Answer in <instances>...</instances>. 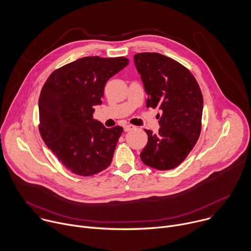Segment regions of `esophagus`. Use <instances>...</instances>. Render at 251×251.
I'll return each mask as SVG.
<instances>
[{
  "label": "esophagus",
  "mask_w": 251,
  "mask_h": 251,
  "mask_svg": "<svg viewBox=\"0 0 251 251\" xmlns=\"http://www.w3.org/2000/svg\"><path fill=\"white\" fill-rule=\"evenodd\" d=\"M134 129H136V126H134V125H125L124 126V131L125 132H129V131L134 130Z\"/></svg>",
  "instance_id": "obj_1"
}]
</instances>
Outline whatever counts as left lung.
<instances>
[{"instance_id":"8db88e82","label":"left lung","mask_w":251,"mask_h":251,"mask_svg":"<svg viewBox=\"0 0 251 251\" xmlns=\"http://www.w3.org/2000/svg\"><path fill=\"white\" fill-rule=\"evenodd\" d=\"M149 98L147 107L161 109L159 134L145 130L148 142L140 154L145 165L167 171L180 165L195 147L201 130L202 94L191 71L158 52L134 55Z\"/></svg>"}]
</instances>
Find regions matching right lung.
Here are the masks:
<instances>
[{"label": "right lung", "mask_w": 251, "mask_h": 251, "mask_svg": "<svg viewBox=\"0 0 251 251\" xmlns=\"http://www.w3.org/2000/svg\"><path fill=\"white\" fill-rule=\"evenodd\" d=\"M128 63L124 56H85L55 69L45 82L39 130L71 173L89 176L111 164L123 128H106L93 120V106L101 104L105 83Z\"/></svg>", "instance_id": "add662e5"}]
</instances>
